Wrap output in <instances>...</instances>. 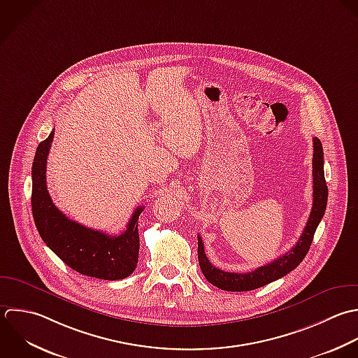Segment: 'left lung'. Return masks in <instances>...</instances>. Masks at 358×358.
Listing matches in <instances>:
<instances>
[{"mask_svg": "<svg viewBox=\"0 0 358 358\" xmlns=\"http://www.w3.org/2000/svg\"><path fill=\"white\" fill-rule=\"evenodd\" d=\"M313 182H314L313 209L300 240L289 252L279 257L273 262L266 264L265 266H259L258 269L248 273L224 272L209 262L205 254L202 238L198 236V259H199L201 271L206 278V280L213 286L226 292H250V290H255L262 286H266L268 283H272L286 276L293 269H296L303 262L304 257L307 255L313 244L315 230L325 215V209L328 203V185H327L325 173H324V149L318 138H314Z\"/></svg>", "mask_w": 358, "mask_h": 358, "instance_id": "obj_1", "label": "left lung"}]
</instances>
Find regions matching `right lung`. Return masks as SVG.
I'll list each match as a JSON object with an SVG mask.
<instances>
[{
	"label": "right lung",
	"mask_w": 358,
	"mask_h": 358,
	"mask_svg": "<svg viewBox=\"0 0 358 358\" xmlns=\"http://www.w3.org/2000/svg\"><path fill=\"white\" fill-rule=\"evenodd\" d=\"M54 131L38 143L31 166V212L36 229L45 245L71 269L90 278L120 280L136 268L139 254L138 206L120 236L85 227L59 212L45 184V164Z\"/></svg>",
	"instance_id": "obj_1"
}]
</instances>
